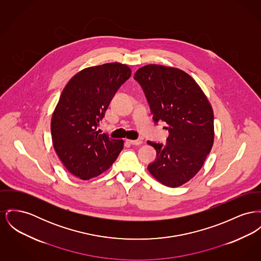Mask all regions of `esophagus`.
Masks as SVG:
<instances>
[{
	"mask_svg": "<svg viewBox=\"0 0 261 261\" xmlns=\"http://www.w3.org/2000/svg\"><path fill=\"white\" fill-rule=\"evenodd\" d=\"M128 142L130 143V144H132V145H134V146H140V145H142L143 144V141L142 140H128Z\"/></svg>",
	"mask_w": 261,
	"mask_h": 261,
	"instance_id": "1",
	"label": "esophagus"
}]
</instances>
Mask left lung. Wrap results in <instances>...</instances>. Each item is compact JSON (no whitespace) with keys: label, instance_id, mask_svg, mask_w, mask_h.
Segmentation results:
<instances>
[{"label":"left lung","instance_id":"8db88e82","mask_svg":"<svg viewBox=\"0 0 261 261\" xmlns=\"http://www.w3.org/2000/svg\"><path fill=\"white\" fill-rule=\"evenodd\" d=\"M134 79L147 96L154 123L169 125L166 145L148 141L158 155L148 169L161 184L181 186L196 175L213 147L212 106L195 80L180 69L149 64Z\"/></svg>","mask_w":261,"mask_h":261}]
</instances>
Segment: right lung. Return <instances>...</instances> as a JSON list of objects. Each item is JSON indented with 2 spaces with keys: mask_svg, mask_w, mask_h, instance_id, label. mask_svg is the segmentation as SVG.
I'll list each match as a JSON object with an SVG mask.
<instances>
[{
  "mask_svg": "<svg viewBox=\"0 0 261 261\" xmlns=\"http://www.w3.org/2000/svg\"><path fill=\"white\" fill-rule=\"evenodd\" d=\"M131 76L121 63L86 68L68 82L51 118L54 150L64 167L83 180L108 170L124 146L123 140L97 130L114 93Z\"/></svg>",
  "mask_w": 261,
  "mask_h": 261,
  "instance_id": "obj_1",
  "label": "right lung"
}]
</instances>
